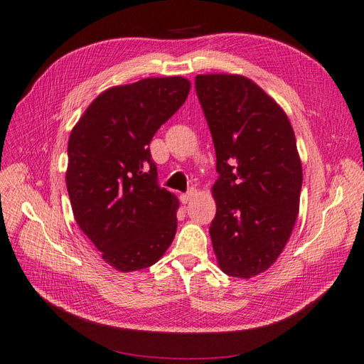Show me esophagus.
Segmentation results:
<instances>
[{"mask_svg":"<svg viewBox=\"0 0 364 364\" xmlns=\"http://www.w3.org/2000/svg\"><path fill=\"white\" fill-rule=\"evenodd\" d=\"M194 196H196V190H194V188H191L190 191H188V193H185V194H182V196H181V202H182L183 205H186V203L190 202V200H191Z\"/></svg>","mask_w":364,"mask_h":364,"instance_id":"esophagus-1","label":"esophagus"}]
</instances>
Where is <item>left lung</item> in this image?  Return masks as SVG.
Listing matches in <instances>:
<instances>
[{"instance_id": "left-lung-1", "label": "left lung", "mask_w": 364, "mask_h": 364, "mask_svg": "<svg viewBox=\"0 0 364 364\" xmlns=\"http://www.w3.org/2000/svg\"><path fill=\"white\" fill-rule=\"evenodd\" d=\"M196 92L217 155L212 247L224 274L255 277L277 260L298 215L303 168L292 124L241 75H197Z\"/></svg>"}]
</instances>
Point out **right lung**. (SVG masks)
I'll list each match as a JSON object with an SVG mask.
<instances>
[{
	"label": "right lung",
	"mask_w": 364,
	"mask_h": 364,
	"mask_svg": "<svg viewBox=\"0 0 364 364\" xmlns=\"http://www.w3.org/2000/svg\"><path fill=\"white\" fill-rule=\"evenodd\" d=\"M190 93L182 77L99 95L70 132L66 185L80 229L122 272L156 263L178 229V198L158 183L149 144Z\"/></svg>",
	"instance_id": "obj_1"
}]
</instances>
